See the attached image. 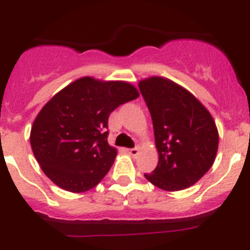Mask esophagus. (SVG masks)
Masks as SVG:
<instances>
[{"label": "esophagus", "instance_id": "esophagus-1", "mask_svg": "<svg viewBox=\"0 0 250 250\" xmlns=\"http://www.w3.org/2000/svg\"><path fill=\"white\" fill-rule=\"evenodd\" d=\"M127 152H129L130 155L131 156H136L139 154V147H134V149H129L127 150Z\"/></svg>", "mask_w": 250, "mask_h": 250}]
</instances>
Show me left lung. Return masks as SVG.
<instances>
[{"label": "left lung", "instance_id": "1", "mask_svg": "<svg viewBox=\"0 0 250 250\" xmlns=\"http://www.w3.org/2000/svg\"><path fill=\"white\" fill-rule=\"evenodd\" d=\"M151 115L159 163L145 178L167 191L195 184L215 160L219 134L207 107L191 92L165 77L139 83Z\"/></svg>", "mask_w": 250, "mask_h": 250}]
</instances>
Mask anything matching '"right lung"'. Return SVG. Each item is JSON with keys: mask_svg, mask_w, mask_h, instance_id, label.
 <instances>
[{"mask_svg": "<svg viewBox=\"0 0 250 250\" xmlns=\"http://www.w3.org/2000/svg\"><path fill=\"white\" fill-rule=\"evenodd\" d=\"M136 98L131 83L90 76L57 92L39 112L30 134L35 158L51 182L71 193L96 187L118 154L107 143L110 114Z\"/></svg>", "mask_w": 250, "mask_h": 250, "instance_id": "1", "label": "right lung"}]
</instances>
